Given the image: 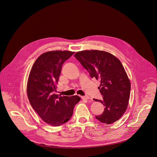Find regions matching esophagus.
Masks as SVG:
<instances>
[{
	"label": "esophagus",
	"instance_id": "obj_1",
	"mask_svg": "<svg viewBox=\"0 0 157 157\" xmlns=\"http://www.w3.org/2000/svg\"><path fill=\"white\" fill-rule=\"evenodd\" d=\"M81 98H82V99H86V100H88V99H89V97L88 96H82V97H81Z\"/></svg>",
	"mask_w": 157,
	"mask_h": 157
}]
</instances>
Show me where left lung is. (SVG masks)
Listing matches in <instances>:
<instances>
[{"label": "left lung", "instance_id": "1", "mask_svg": "<svg viewBox=\"0 0 157 157\" xmlns=\"http://www.w3.org/2000/svg\"><path fill=\"white\" fill-rule=\"evenodd\" d=\"M75 56L91 77L101 83L98 88L103 99L94 100L100 101L105 107L102 114L96 118L107 124L118 121L127 109L130 92V82L120 60L99 50L79 52Z\"/></svg>", "mask_w": 157, "mask_h": 157}]
</instances>
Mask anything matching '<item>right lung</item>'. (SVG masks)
Here are the masks:
<instances>
[{
	"mask_svg": "<svg viewBox=\"0 0 157 157\" xmlns=\"http://www.w3.org/2000/svg\"><path fill=\"white\" fill-rule=\"evenodd\" d=\"M75 52L52 51L41 55L34 63L27 82V96L30 103L44 122L59 126L68 122L78 96H60L55 94L62 65Z\"/></svg>",
	"mask_w": 157,
	"mask_h": 157,
	"instance_id": "right-lung-1",
	"label": "right lung"
}]
</instances>
